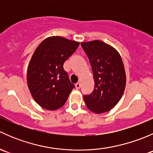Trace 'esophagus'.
Here are the masks:
<instances>
[{"instance_id":"1","label":"esophagus","mask_w":153,"mask_h":153,"mask_svg":"<svg viewBox=\"0 0 153 153\" xmlns=\"http://www.w3.org/2000/svg\"><path fill=\"white\" fill-rule=\"evenodd\" d=\"M80 87H81V84H80V83H77V84H75V88H76V89H79Z\"/></svg>"}]
</instances>
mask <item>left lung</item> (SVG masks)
I'll return each mask as SVG.
<instances>
[{
	"label": "left lung",
	"instance_id": "obj_1",
	"mask_svg": "<svg viewBox=\"0 0 153 153\" xmlns=\"http://www.w3.org/2000/svg\"><path fill=\"white\" fill-rule=\"evenodd\" d=\"M90 62L94 90L84 96L86 107L96 114L112 109L122 97L126 86L124 63L118 51L101 41L81 43Z\"/></svg>",
	"mask_w": 153,
	"mask_h": 153
}]
</instances>
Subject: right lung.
I'll use <instances>...</instances> for the list:
<instances>
[{
	"label": "right lung",
	"instance_id": "obj_1",
	"mask_svg": "<svg viewBox=\"0 0 153 153\" xmlns=\"http://www.w3.org/2000/svg\"><path fill=\"white\" fill-rule=\"evenodd\" d=\"M79 44L52 36L44 39L34 52L27 69V84L33 99L42 108H61L75 88L63 66Z\"/></svg>",
	"mask_w": 153,
	"mask_h": 153
}]
</instances>
